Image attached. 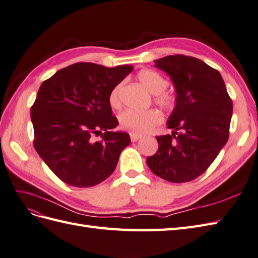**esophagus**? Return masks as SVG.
<instances>
[{
    "mask_svg": "<svg viewBox=\"0 0 258 258\" xmlns=\"http://www.w3.org/2000/svg\"><path fill=\"white\" fill-rule=\"evenodd\" d=\"M141 138H142L141 135H136V134H133V133L131 134V141L132 142H137L138 140H141Z\"/></svg>",
    "mask_w": 258,
    "mask_h": 258,
    "instance_id": "esophagus-1",
    "label": "esophagus"
}]
</instances>
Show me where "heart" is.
<instances>
[{
	"mask_svg": "<svg viewBox=\"0 0 258 258\" xmlns=\"http://www.w3.org/2000/svg\"><path fill=\"white\" fill-rule=\"evenodd\" d=\"M140 83L146 88L151 95H155V103L166 111L173 110L176 104V97L171 92H166L168 81L159 73L151 70H143L137 74ZM121 89L122 85H117L111 90L109 96V103L112 108L118 109L121 107ZM120 126L123 130L130 131L136 135L147 134L162 122V116L156 110H148L145 112H137L126 110L118 116Z\"/></svg>",
	"mask_w": 258,
	"mask_h": 258,
	"instance_id": "heart-1",
	"label": "heart"
}]
</instances>
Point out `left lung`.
Here are the masks:
<instances>
[{
	"mask_svg": "<svg viewBox=\"0 0 258 258\" xmlns=\"http://www.w3.org/2000/svg\"><path fill=\"white\" fill-rule=\"evenodd\" d=\"M172 81L176 104L167 122L172 134L156 136L159 147L147 166L161 179L189 182L208 169L227 144L232 100L220 73L182 54L155 61Z\"/></svg>",
	"mask_w": 258,
	"mask_h": 258,
	"instance_id": "1",
	"label": "left lung"
}]
</instances>
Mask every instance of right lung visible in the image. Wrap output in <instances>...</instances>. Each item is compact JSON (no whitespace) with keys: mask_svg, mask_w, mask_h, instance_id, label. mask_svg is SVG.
Masks as SVG:
<instances>
[{"mask_svg":"<svg viewBox=\"0 0 258 258\" xmlns=\"http://www.w3.org/2000/svg\"><path fill=\"white\" fill-rule=\"evenodd\" d=\"M133 66L105 68L75 63L44 81L30 110L34 146L58 179L71 186L91 187L113 172L127 133L113 132L117 118L109 103L111 90ZM102 134L103 141L93 136Z\"/></svg>","mask_w":258,"mask_h":258,"instance_id":"1","label":"right lung"}]
</instances>
